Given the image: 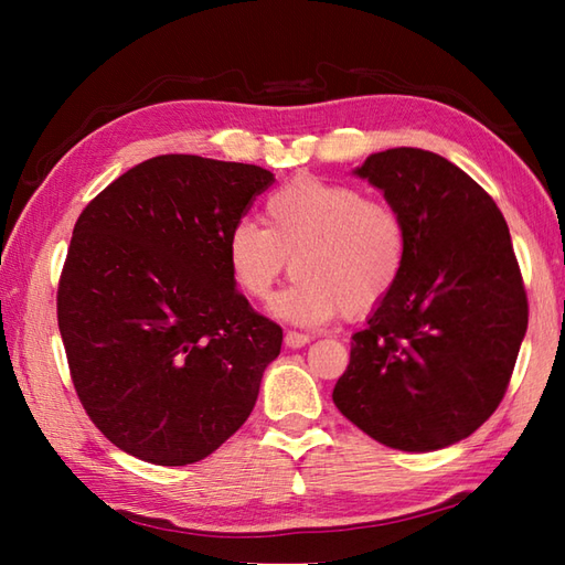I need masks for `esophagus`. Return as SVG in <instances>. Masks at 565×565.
<instances>
[{"mask_svg": "<svg viewBox=\"0 0 565 565\" xmlns=\"http://www.w3.org/2000/svg\"><path fill=\"white\" fill-rule=\"evenodd\" d=\"M310 342V338L308 334H303V332H286L284 334V344L289 347V350H301V347H306Z\"/></svg>", "mask_w": 565, "mask_h": 565, "instance_id": "obj_1", "label": "esophagus"}]
</instances>
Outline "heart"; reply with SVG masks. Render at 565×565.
<instances>
[{
    "label": "heart",
    "instance_id": "obj_1",
    "mask_svg": "<svg viewBox=\"0 0 565 565\" xmlns=\"http://www.w3.org/2000/svg\"><path fill=\"white\" fill-rule=\"evenodd\" d=\"M264 225L237 221L225 237L231 279L252 301H267L276 281L298 276L271 313L320 328L342 313L369 316L401 281L407 255L403 215L366 199L359 186L298 177L264 203Z\"/></svg>",
    "mask_w": 565,
    "mask_h": 565
}]
</instances>
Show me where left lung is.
<instances>
[{"label": "left lung", "mask_w": 565, "mask_h": 565, "mask_svg": "<svg viewBox=\"0 0 565 565\" xmlns=\"http://www.w3.org/2000/svg\"><path fill=\"white\" fill-rule=\"evenodd\" d=\"M354 174L403 215L407 255L393 294L352 334L338 411L401 451H437L495 413L526 332V294L508 223L439 154L393 148Z\"/></svg>", "instance_id": "8db88e82"}]
</instances>
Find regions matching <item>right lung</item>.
<instances>
[{
    "label": "right lung",
    "mask_w": 565,
    "mask_h": 565,
    "mask_svg": "<svg viewBox=\"0 0 565 565\" xmlns=\"http://www.w3.org/2000/svg\"><path fill=\"white\" fill-rule=\"evenodd\" d=\"M271 182L257 164L160 154L75 223L57 286L72 383L92 423L136 459H206L257 403L281 328L237 294L225 237Z\"/></svg>",
    "instance_id": "1"
}]
</instances>
